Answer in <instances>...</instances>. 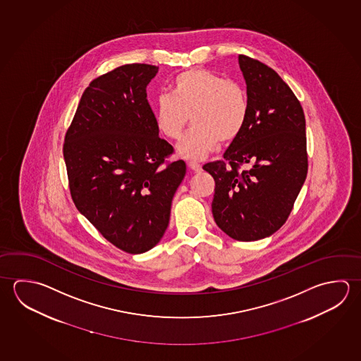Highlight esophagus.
<instances>
[{
	"instance_id": "esophagus-1",
	"label": "esophagus",
	"mask_w": 361,
	"mask_h": 361,
	"mask_svg": "<svg viewBox=\"0 0 361 361\" xmlns=\"http://www.w3.org/2000/svg\"><path fill=\"white\" fill-rule=\"evenodd\" d=\"M188 165H189L190 169H191L192 171H202V165H200L199 162H196V161H189V162H188Z\"/></svg>"
}]
</instances>
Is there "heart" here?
I'll list each match as a JSON object with an SVG mask.
<instances>
[{"mask_svg": "<svg viewBox=\"0 0 361 361\" xmlns=\"http://www.w3.org/2000/svg\"><path fill=\"white\" fill-rule=\"evenodd\" d=\"M171 95H159L153 111L159 132L178 140L190 119L192 127L178 145L186 159H202L221 143L235 140L248 119L250 102L240 83L210 71H183L172 80Z\"/></svg>", "mask_w": 361, "mask_h": 361, "instance_id": "1", "label": "heart"}]
</instances>
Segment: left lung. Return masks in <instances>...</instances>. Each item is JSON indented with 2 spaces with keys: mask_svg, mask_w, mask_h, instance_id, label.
<instances>
[{
  "mask_svg": "<svg viewBox=\"0 0 361 361\" xmlns=\"http://www.w3.org/2000/svg\"><path fill=\"white\" fill-rule=\"evenodd\" d=\"M250 113L242 133L223 154L202 166L215 181L216 226L237 240L275 233L291 213L308 172L305 118L300 102L275 71L238 56ZM243 164L248 171H239Z\"/></svg>",
  "mask_w": 361,
  "mask_h": 361,
  "instance_id": "obj_1",
  "label": "left lung"
}]
</instances>
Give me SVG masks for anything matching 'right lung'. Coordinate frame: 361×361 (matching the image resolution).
<instances>
[{
	"label": "right lung",
	"mask_w": 361,
	"mask_h": 361,
	"mask_svg": "<svg viewBox=\"0 0 361 361\" xmlns=\"http://www.w3.org/2000/svg\"><path fill=\"white\" fill-rule=\"evenodd\" d=\"M152 64H124L92 80L66 132L63 157L76 208L121 251L159 243L172 197L186 173L173 147L159 137L147 85Z\"/></svg>",
	"instance_id": "add662e5"
}]
</instances>
